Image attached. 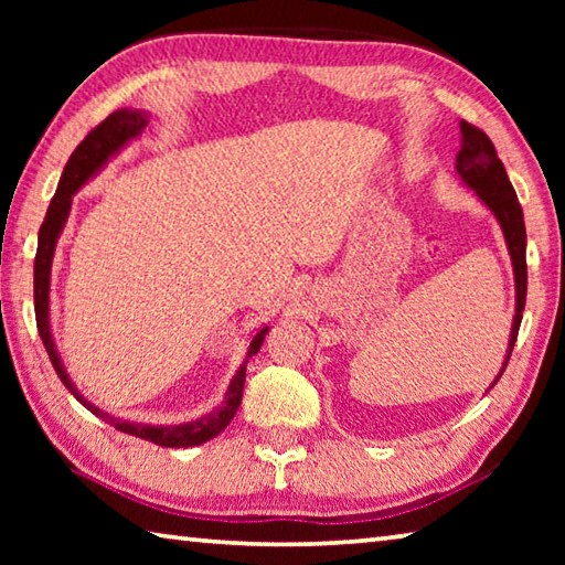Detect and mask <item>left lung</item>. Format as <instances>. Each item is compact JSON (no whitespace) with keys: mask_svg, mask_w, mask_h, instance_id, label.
<instances>
[{"mask_svg":"<svg viewBox=\"0 0 565 565\" xmlns=\"http://www.w3.org/2000/svg\"><path fill=\"white\" fill-rule=\"evenodd\" d=\"M461 134L463 145L456 157V171L461 174L468 186L476 189V194L481 202L491 209L499 218L503 228L505 244H509L511 262H513V274H515V317H513V329H511V343L509 353H505L501 374L495 376L499 381L503 376L505 366H509L511 351L515 337H519V327L523 319V306H525V224H523V212L519 199H515V191L509 181V174L501 164L499 154H495L493 141L486 137V134L473 127V124L461 121ZM493 381V384H495ZM491 384V386H493Z\"/></svg>","mask_w":565,"mask_h":565,"instance_id":"obj_1","label":"left lung"}]
</instances>
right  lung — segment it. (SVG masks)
<instances>
[{"label":"right lung","instance_id":"add662e5","mask_svg":"<svg viewBox=\"0 0 565 565\" xmlns=\"http://www.w3.org/2000/svg\"><path fill=\"white\" fill-rule=\"evenodd\" d=\"M147 127V117L141 111H131V109H119L109 114L107 119L97 124L79 147L72 151L70 161H66L64 174L60 179V186H56V194L52 199L50 209H46V216L40 228V246H36V256H34V313H36V331H40L42 343L46 353H50V361L56 371V376L62 379V384L72 391L74 398L79 401L82 406H87L94 416H99L102 420H107L114 428H119L121 434L145 438V441H151L157 446L164 448H189V446H199L209 441L224 431L228 426V420L234 418L236 408L242 406V394H244V381H246V361L254 356L256 351L262 349V343L269 333V327H264L259 333H256L252 347H248L244 366L236 371V376L232 379V386H228L222 408H216L214 414H209L199 420H191V424H181V426H145V424H129V420L114 418L109 414H104L94 404H89L79 391L74 388V384L66 376V371L60 361V353L54 349L52 341V331H50V271H52V256H54V246L56 238H60L62 226L70 216V206H72V196L74 191L79 189L84 181L89 177L97 174V171L104 167L111 154L127 145L129 139L141 134V129Z\"/></svg>","mask_w":565,"mask_h":565}]
</instances>
